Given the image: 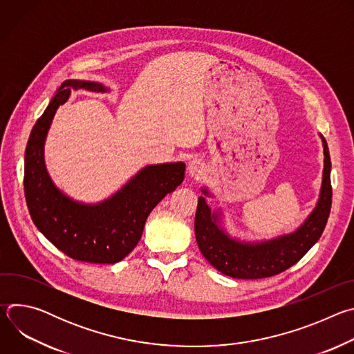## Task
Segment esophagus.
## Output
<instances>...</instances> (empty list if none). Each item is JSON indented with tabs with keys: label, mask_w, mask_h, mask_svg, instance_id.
Returning a JSON list of instances; mask_svg holds the SVG:
<instances>
[{
	"label": "esophagus",
	"mask_w": 354,
	"mask_h": 354,
	"mask_svg": "<svg viewBox=\"0 0 354 354\" xmlns=\"http://www.w3.org/2000/svg\"><path fill=\"white\" fill-rule=\"evenodd\" d=\"M187 172L192 178L194 179H201L205 176L206 174V167H205V162L198 160V158H193L189 161L187 164Z\"/></svg>",
	"instance_id": "obj_1"
}]
</instances>
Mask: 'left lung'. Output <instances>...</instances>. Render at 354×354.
Instances as JSON below:
<instances>
[{
    "mask_svg": "<svg viewBox=\"0 0 354 354\" xmlns=\"http://www.w3.org/2000/svg\"><path fill=\"white\" fill-rule=\"evenodd\" d=\"M324 147V171L319 197L308 217L292 232L270 239L245 241L232 236L224 225L223 209L212 210L206 197L213 194L201 187L194 217V234L203 257L218 272L234 279H263L279 274L295 265L321 238L332 205L330 157L326 140Z\"/></svg>",
    "mask_w": 354,
    "mask_h": 354,
    "instance_id": "left-lung-1",
    "label": "left lung"
}]
</instances>
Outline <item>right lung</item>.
Segmentation results:
<instances>
[{
	"label": "right lung",
	"instance_id": "right-lung-1",
	"mask_svg": "<svg viewBox=\"0 0 354 354\" xmlns=\"http://www.w3.org/2000/svg\"><path fill=\"white\" fill-rule=\"evenodd\" d=\"M70 88L111 92L100 82L64 81L32 129L25 151V197L37 230L67 257L88 263H118L138 243L149 213L185 178L183 162L147 165L118 192L97 203L74 200L50 178L44 142Z\"/></svg>",
	"mask_w": 354,
	"mask_h": 354
}]
</instances>
